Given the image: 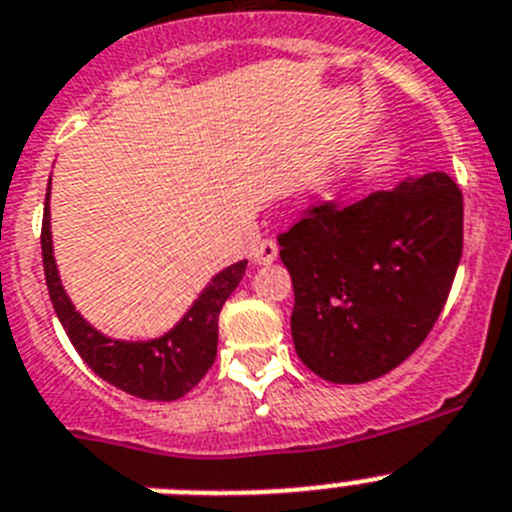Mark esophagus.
<instances>
[{"label": "esophagus", "mask_w": 512, "mask_h": 512, "mask_svg": "<svg viewBox=\"0 0 512 512\" xmlns=\"http://www.w3.org/2000/svg\"><path fill=\"white\" fill-rule=\"evenodd\" d=\"M277 243L271 241V238H266V241H261L259 246H253V253H251V259H253V264H259V266H264V264H271V261L277 259Z\"/></svg>", "instance_id": "esophagus-1"}]
</instances>
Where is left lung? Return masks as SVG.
<instances>
[{
    "label": "left lung",
    "mask_w": 512,
    "mask_h": 512,
    "mask_svg": "<svg viewBox=\"0 0 512 512\" xmlns=\"http://www.w3.org/2000/svg\"><path fill=\"white\" fill-rule=\"evenodd\" d=\"M277 241L302 364L325 382H372L413 354L449 300L464 197L433 171L354 205H312Z\"/></svg>",
    "instance_id": "left-lung-1"
}]
</instances>
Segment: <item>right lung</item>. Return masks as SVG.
Here are the masks:
<instances>
[{
    "label": "right lung",
    "mask_w": 512,
    "mask_h": 512,
    "mask_svg": "<svg viewBox=\"0 0 512 512\" xmlns=\"http://www.w3.org/2000/svg\"><path fill=\"white\" fill-rule=\"evenodd\" d=\"M48 194H51V187L45 192L43 230H40L45 284H48L53 310L81 359L87 361L89 369L104 382L140 400L171 402L187 395L194 384L210 372L217 354V318L225 300L233 295V289L246 274L248 261H238L220 271L197 297V302L189 307L187 315L179 320V325L161 338L146 343L112 341L81 318L63 292L56 261H53Z\"/></svg>",
    "instance_id": "obj_1"
}]
</instances>
